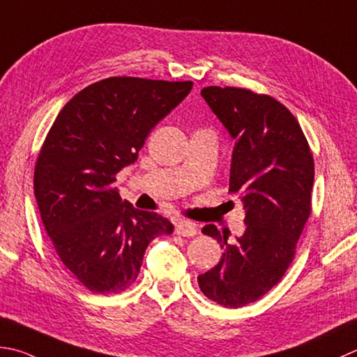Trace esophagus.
Instances as JSON below:
<instances>
[{
  "mask_svg": "<svg viewBox=\"0 0 357 357\" xmlns=\"http://www.w3.org/2000/svg\"><path fill=\"white\" fill-rule=\"evenodd\" d=\"M174 232L181 236H195L198 234V227L195 222L190 221H181L176 225V229H174Z\"/></svg>",
  "mask_w": 357,
  "mask_h": 357,
  "instance_id": "obj_1",
  "label": "esophagus"
}]
</instances>
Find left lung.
Listing matches in <instances>:
<instances>
[{"label": "left lung", "instance_id": "8db88e82", "mask_svg": "<svg viewBox=\"0 0 357 357\" xmlns=\"http://www.w3.org/2000/svg\"><path fill=\"white\" fill-rule=\"evenodd\" d=\"M201 96L234 139L229 193L243 202L246 230L227 243L229 232L202 227L225 252L198 283L213 302L240 308L274 288L294 258L311 213L312 153L296 117L272 97L230 86Z\"/></svg>", "mask_w": 357, "mask_h": 357}]
</instances>
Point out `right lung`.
<instances>
[{"label": "right lung", "instance_id": "right-lung-1", "mask_svg": "<svg viewBox=\"0 0 357 357\" xmlns=\"http://www.w3.org/2000/svg\"><path fill=\"white\" fill-rule=\"evenodd\" d=\"M192 86L109 77L75 94L47 132L35 165V198L55 252L91 292L127 289L150 241L173 232L162 215L123 201L113 183Z\"/></svg>", "mask_w": 357, "mask_h": 357}]
</instances>
